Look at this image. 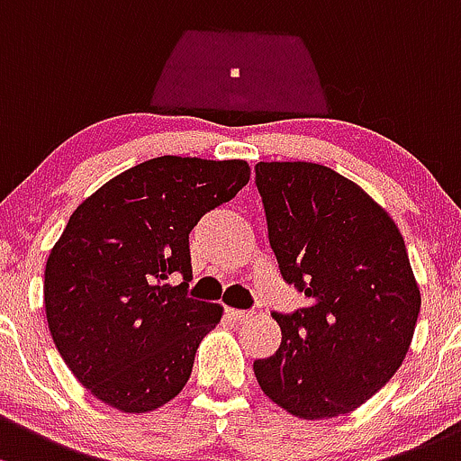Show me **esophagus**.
<instances>
[{
  "mask_svg": "<svg viewBox=\"0 0 461 461\" xmlns=\"http://www.w3.org/2000/svg\"><path fill=\"white\" fill-rule=\"evenodd\" d=\"M254 316V312H240V309H227V318H231L234 322H245Z\"/></svg>",
  "mask_w": 461,
  "mask_h": 461,
  "instance_id": "obj_1",
  "label": "esophagus"
}]
</instances>
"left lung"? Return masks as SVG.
Here are the masks:
<instances>
[{"label": "left lung", "instance_id": "1", "mask_svg": "<svg viewBox=\"0 0 461 461\" xmlns=\"http://www.w3.org/2000/svg\"><path fill=\"white\" fill-rule=\"evenodd\" d=\"M256 187L280 274L307 298L298 312L271 313L283 340L254 362L256 380L295 418L351 413L391 380L413 340L422 298L404 239L331 167L260 161Z\"/></svg>", "mask_w": 461, "mask_h": 461}]
</instances>
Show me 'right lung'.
I'll use <instances>...</instances> for the list:
<instances>
[{"mask_svg": "<svg viewBox=\"0 0 461 461\" xmlns=\"http://www.w3.org/2000/svg\"><path fill=\"white\" fill-rule=\"evenodd\" d=\"M249 181L239 158L158 157L86 198L52 247L43 276L50 336L96 400L148 413L190 380L222 307L187 298L190 231ZM181 273L184 283L168 278Z\"/></svg>", "mask_w": 461, "mask_h": 461, "instance_id": "1", "label": "right lung"}]
</instances>
